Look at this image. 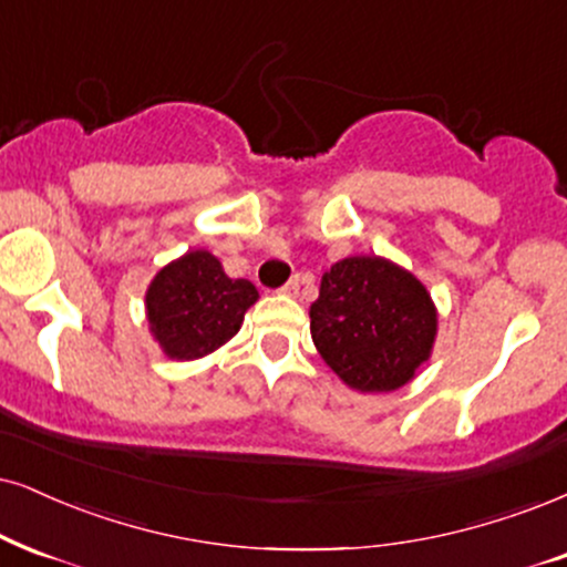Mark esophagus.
<instances>
[{"mask_svg":"<svg viewBox=\"0 0 567 567\" xmlns=\"http://www.w3.org/2000/svg\"><path fill=\"white\" fill-rule=\"evenodd\" d=\"M299 284H302V281H299V276H291L289 278V281H286L284 284V295H289V297H297L299 295Z\"/></svg>","mask_w":567,"mask_h":567,"instance_id":"obj_1","label":"esophagus"}]
</instances>
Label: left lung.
Masks as SVG:
<instances>
[{"mask_svg": "<svg viewBox=\"0 0 567 567\" xmlns=\"http://www.w3.org/2000/svg\"><path fill=\"white\" fill-rule=\"evenodd\" d=\"M436 307L425 286L383 257L331 265L310 307V333L326 365L362 394L415 379L436 341Z\"/></svg>", "mask_w": 567, "mask_h": 567, "instance_id": "1", "label": "left lung"}]
</instances>
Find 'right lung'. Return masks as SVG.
<instances>
[{
    "mask_svg": "<svg viewBox=\"0 0 567 567\" xmlns=\"http://www.w3.org/2000/svg\"><path fill=\"white\" fill-rule=\"evenodd\" d=\"M257 297L255 284L228 278L218 257L192 249L152 278L146 320L167 358L197 360L236 337Z\"/></svg>",
    "mask_w": 567,
    "mask_h": 567,
    "instance_id": "1",
    "label": "right lung"
}]
</instances>
